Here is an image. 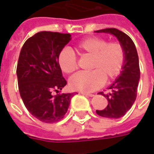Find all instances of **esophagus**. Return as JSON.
<instances>
[{"label":"esophagus","mask_w":154,"mask_h":154,"mask_svg":"<svg viewBox=\"0 0 154 154\" xmlns=\"http://www.w3.org/2000/svg\"><path fill=\"white\" fill-rule=\"evenodd\" d=\"M79 93L82 94V95H85V96H87V97H94V95H93V94L87 93V92H83V91H80V92H79Z\"/></svg>","instance_id":"1"}]
</instances>
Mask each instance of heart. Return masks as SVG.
<instances>
[{
    "label": "heart",
    "mask_w": 154,
    "mask_h": 154,
    "mask_svg": "<svg viewBox=\"0 0 154 154\" xmlns=\"http://www.w3.org/2000/svg\"><path fill=\"white\" fill-rule=\"evenodd\" d=\"M83 56L91 57L87 72H77L69 79L72 90L90 92L102 87L105 80L111 81L121 73L125 62V52L119 42H107L106 38L92 36L84 38L76 46ZM57 63L63 72L70 74L77 68V57L68 48L61 51Z\"/></svg>",
    "instance_id": "1"
}]
</instances>
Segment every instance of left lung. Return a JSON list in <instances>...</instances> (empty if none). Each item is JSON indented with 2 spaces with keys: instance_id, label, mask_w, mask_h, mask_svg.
Segmentation results:
<instances>
[{
  "instance_id": "1",
  "label": "left lung",
  "mask_w": 154,
  "mask_h": 154,
  "mask_svg": "<svg viewBox=\"0 0 154 154\" xmlns=\"http://www.w3.org/2000/svg\"><path fill=\"white\" fill-rule=\"evenodd\" d=\"M95 32L108 33L115 35L122 44L125 52V62L122 72L108 88L112 91L107 94H104L103 91L99 93L106 98L108 105L104 110H97L98 116L118 119L125 115L136 100L140 77L139 56L133 40L124 32L115 28L104 29Z\"/></svg>"
}]
</instances>
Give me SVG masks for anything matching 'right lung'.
Wrapping results in <instances>:
<instances>
[{"label": "right lung", "instance_id": "1", "mask_svg": "<svg viewBox=\"0 0 154 154\" xmlns=\"http://www.w3.org/2000/svg\"><path fill=\"white\" fill-rule=\"evenodd\" d=\"M70 40V34L38 32L25 41L19 56L16 74L20 97L29 113L42 122L61 120L73 97V93H59L67 81L57 57Z\"/></svg>", "mask_w": 154, "mask_h": 154}]
</instances>
